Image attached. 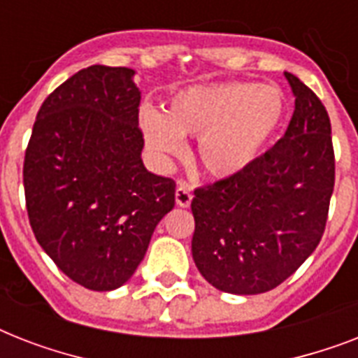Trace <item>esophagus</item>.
<instances>
[{"instance_id":"1","label":"esophagus","mask_w":358,"mask_h":358,"mask_svg":"<svg viewBox=\"0 0 358 358\" xmlns=\"http://www.w3.org/2000/svg\"><path fill=\"white\" fill-rule=\"evenodd\" d=\"M174 196H176V204L182 208H187L191 204V199H193V193H191L189 185L185 184H180L178 187H176V193H174Z\"/></svg>"}]
</instances>
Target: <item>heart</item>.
<instances>
[{
    "mask_svg": "<svg viewBox=\"0 0 358 358\" xmlns=\"http://www.w3.org/2000/svg\"><path fill=\"white\" fill-rule=\"evenodd\" d=\"M286 113L282 91L252 81L187 87L163 115L145 111L141 128L157 156H178L180 137L196 139V162L213 178H232L258 159Z\"/></svg>",
    "mask_w": 358,
    "mask_h": 358,
    "instance_id": "1",
    "label": "heart"
}]
</instances>
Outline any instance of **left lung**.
I'll use <instances>...</instances> for the list:
<instances>
[{"mask_svg":"<svg viewBox=\"0 0 358 358\" xmlns=\"http://www.w3.org/2000/svg\"><path fill=\"white\" fill-rule=\"evenodd\" d=\"M295 111L282 139L247 171L195 189L191 252L221 292L277 288L314 252L334 189L331 120L322 100L289 72Z\"/></svg>","mask_w":358,"mask_h":358,"instance_id":"1","label":"left lung"}]
</instances>
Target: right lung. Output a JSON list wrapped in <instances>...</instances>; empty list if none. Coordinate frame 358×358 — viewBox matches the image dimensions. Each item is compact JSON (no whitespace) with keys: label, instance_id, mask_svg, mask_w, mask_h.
<instances>
[{"label":"right lung","instance_id":"1","mask_svg":"<svg viewBox=\"0 0 358 358\" xmlns=\"http://www.w3.org/2000/svg\"><path fill=\"white\" fill-rule=\"evenodd\" d=\"M134 74L103 64L76 72L44 100L25 150L33 234L66 277L94 292L128 282L174 208V180L141 159Z\"/></svg>","mask_w":358,"mask_h":358}]
</instances>
